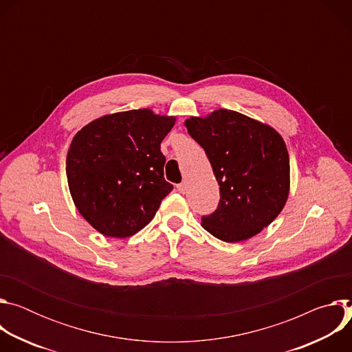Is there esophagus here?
<instances>
[{
  "instance_id": "34e87169",
  "label": "esophagus",
  "mask_w": 352,
  "mask_h": 352,
  "mask_svg": "<svg viewBox=\"0 0 352 352\" xmlns=\"http://www.w3.org/2000/svg\"><path fill=\"white\" fill-rule=\"evenodd\" d=\"M177 189H178L179 193H185V192H186V184H185V182L178 184V185H177Z\"/></svg>"
}]
</instances>
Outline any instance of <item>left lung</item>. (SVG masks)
<instances>
[{
  "instance_id": "left-lung-1",
  "label": "left lung",
  "mask_w": 352,
  "mask_h": 352,
  "mask_svg": "<svg viewBox=\"0 0 352 352\" xmlns=\"http://www.w3.org/2000/svg\"><path fill=\"white\" fill-rule=\"evenodd\" d=\"M204 147L220 186L217 209L202 227L224 242L259 234L283 210L289 190V156L283 138L269 125L232 110L185 121Z\"/></svg>"
}]
</instances>
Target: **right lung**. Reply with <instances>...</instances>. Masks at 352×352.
<instances>
[{"label":"right lung","instance_id":"obj_1","mask_svg":"<svg viewBox=\"0 0 352 352\" xmlns=\"http://www.w3.org/2000/svg\"><path fill=\"white\" fill-rule=\"evenodd\" d=\"M175 124L140 109L97 118L72 139L68 186L85 220L106 236L126 238L150 223L173 190L162 140Z\"/></svg>","mask_w":352,"mask_h":352}]
</instances>
